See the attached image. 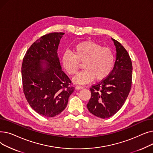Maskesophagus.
<instances>
[{
  "instance_id": "34e87169",
  "label": "esophagus",
  "mask_w": 153,
  "mask_h": 153,
  "mask_svg": "<svg viewBox=\"0 0 153 153\" xmlns=\"http://www.w3.org/2000/svg\"><path fill=\"white\" fill-rule=\"evenodd\" d=\"M76 89H77V90L82 89H83V87H82V86H81V85H77V86L76 87Z\"/></svg>"
}]
</instances>
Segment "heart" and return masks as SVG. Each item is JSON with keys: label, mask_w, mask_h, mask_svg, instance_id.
Returning a JSON list of instances; mask_svg holds the SVG:
<instances>
[{"label": "heart", "mask_w": 153, "mask_h": 153, "mask_svg": "<svg viewBox=\"0 0 153 153\" xmlns=\"http://www.w3.org/2000/svg\"><path fill=\"white\" fill-rule=\"evenodd\" d=\"M79 62L83 63V71L74 78V81L86 84L105 79L113 70L115 56L110 48L92 41L79 43L73 48V53L64 52L61 64L69 76L75 75L79 69Z\"/></svg>", "instance_id": "heart-1"}]
</instances>
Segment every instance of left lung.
<instances>
[{"mask_svg":"<svg viewBox=\"0 0 153 153\" xmlns=\"http://www.w3.org/2000/svg\"><path fill=\"white\" fill-rule=\"evenodd\" d=\"M117 57L113 70L105 78L90 88L91 97L87 104L94 115L107 118L122 107L129 94L132 83V62L125 48L112 38Z\"/></svg>","mask_w":153,"mask_h":153,"instance_id":"left-lung-1","label":"left lung"}]
</instances>
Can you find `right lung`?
<instances>
[{
    "mask_svg": "<svg viewBox=\"0 0 153 153\" xmlns=\"http://www.w3.org/2000/svg\"><path fill=\"white\" fill-rule=\"evenodd\" d=\"M64 34L54 32L40 37L23 59V93L30 107L46 117L61 113L74 91L70 79L61 69L57 53Z\"/></svg>",
    "mask_w": 153,
    "mask_h": 153,
    "instance_id": "right-lung-1",
    "label": "right lung"
}]
</instances>
